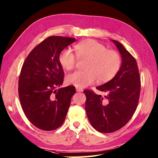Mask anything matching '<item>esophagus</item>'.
I'll use <instances>...</instances> for the list:
<instances>
[{
	"instance_id": "34e87169",
	"label": "esophagus",
	"mask_w": 158,
	"mask_h": 158,
	"mask_svg": "<svg viewBox=\"0 0 158 158\" xmlns=\"http://www.w3.org/2000/svg\"><path fill=\"white\" fill-rule=\"evenodd\" d=\"M76 90L77 92H82L83 90L82 89H80V88H76Z\"/></svg>"
}]
</instances>
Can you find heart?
Masks as SVG:
<instances>
[{"instance_id":"1","label":"heart","mask_w":158,"mask_h":158,"mask_svg":"<svg viewBox=\"0 0 158 158\" xmlns=\"http://www.w3.org/2000/svg\"><path fill=\"white\" fill-rule=\"evenodd\" d=\"M78 59H86L85 71H76L68 75L66 82L76 88H85L95 82H106L113 78L121 66V57L118 52L107 48L94 40L86 39L75 45ZM59 62L66 70L75 67L76 57L72 51L63 50L59 55Z\"/></svg>"}]
</instances>
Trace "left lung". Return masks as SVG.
Returning <instances> with one entry per match:
<instances>
[{
  "mask_svg": "<svg viewBox=\"0 0 158 158\" xmlns=\"http://www.w3.org/2000/svg\"><path fill=\"white\" fill-rule=\"evenodd\" d=\"M121 55L122 64L110 81L97 87L107 93L103 97L85 90V110L90 124L97 131L110 133L118 131L131 120L137 107L141 82L136 59L118 41L111 40Z\"/></svg>",
  "mask_w": 158,
  "mask_h": 158,
  "instance_id": "8db88e82",
  "label": "left lung"
}]
</instances>
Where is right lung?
Returning <instances> with one entry per match:
<instances>
[{"instance_id": "add662e5", "label": "right lung", "mask_w": 158, "mask_h": 158, "mask_svg": "<svg viewBox=\"0 0 158 158\" xmlns=\"http://www.w3.org/2000/svg\"><path fill=\"white\" fill-rule=\"evenodd\" d=\"M76 40L62 36L47 38L30 52L21 70V106L31 123L43 131L61 127L76 93L72 86L56 89L62 85L64 76L59 55Z\"/></svg>"}]
</instances>
